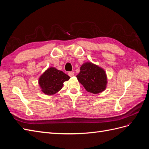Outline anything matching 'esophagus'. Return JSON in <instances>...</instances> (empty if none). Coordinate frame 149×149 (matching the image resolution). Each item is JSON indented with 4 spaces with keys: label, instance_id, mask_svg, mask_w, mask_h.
Returning a JSON list of instances; mask_svg holds the SVG:
<instances>
[{
    "label": "esophagus",
    "instance_id": "1",
    "mask_svg": "<svg viewBox=\"0 0 149 149\" xmlns=\"http://www.w3.org/2000/svg\"><path fill=\"white\" fill-rule=\"evenodd\" d=\"M74 71H70L68 73V75L70 76V77H71V76H74Z\"/></svg>",
    "mask_w": 149,
    "mask_h": 149
}]
</instances>
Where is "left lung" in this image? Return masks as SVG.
Instances as JSON below:
<instances>
[{
    "instance_id": "1",
    "label": "left lung",
    "mask_w": 149,
    "mask_h": 149,
    "mask_svg": "<svg viewBox=\"0 0 149 149\" xmlns=\"http://www.w3.org/2000/svg\"><path fill=\"white\" fill-rule=\"evenodd\" d=\"M78 81L89 93L98 94L104 91L107 86V75L102 68L91 62L84 63L76 76Z\"/></svg>"
}]
</instances>
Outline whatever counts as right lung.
Here are the masks:
<instances>
[{"label":"right lung","mask_w":149,"mask_h":149,"mask_svg":"<svg viewBox=\"0 0 149 149\" xmlns=\"http://www.w3.org/2000/svg\"><path fill=\"white\" fill-rule=\"evenodd\" d=\"M70 78V76L62 71L50 67L40 76L38 84L44 94L53 95L59 91L63 86V83Z\"/></svg>","instance_id":"obj_1"}]
</instances>
